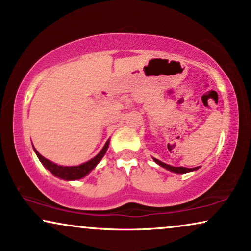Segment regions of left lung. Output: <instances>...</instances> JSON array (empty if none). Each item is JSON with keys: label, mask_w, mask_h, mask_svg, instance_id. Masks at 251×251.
Instances as JSON below:
<instances>
[{"label": "left lung", "mask_w": 251, "mask_h": 251, "mask_svg": "<svg viewBox=\"0 0 251 251\" xmlns=\"http://www.w3.org/2000/svg\"><path fill=\"white\" fill-rule=\"evenodd\" d=\"M154 161L161 166L162 168H166L167 170H170L173 171V173H176V174H186V173H190V171H194V170H198L199 167H195V168H184V167H173V166H169V164L167 163H163L161 162L160 160L157 159H154Z\"/></svg>", "instance_id": "left-lung-1"}]
</instances>
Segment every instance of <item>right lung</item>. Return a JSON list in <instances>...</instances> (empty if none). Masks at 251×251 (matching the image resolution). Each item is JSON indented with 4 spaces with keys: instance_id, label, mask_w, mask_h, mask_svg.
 Wrapping results in <instances>:
<instances>
[{
    "instance_id": "1",
    "label": "right lung",
    "mask_w": 251,
    "mask_h": 251,
    "mask_svg": "<svg viewBox=\"0 0 251 251\" xmlns=\"http://www.w3.org/2000/svg\"><path fill=\"white\" fill-rule=\"evenodd\" d=\"M108 145H109V140L106 142L105 146L102 147V150L94 157V159H91L90 161H88V162L85 163H82L80 166H75V167L58 166V164L51 162V161L46 159V157H43L35 149H34V151H35L36 155L41 161V163H42L48 170L51 171V174H53L54 176L65 180H76V179H81V178H83L84 176H87V175L90 173L96 166H97L99 161H100L102 159V156L105 155L106 151L108 149Z\"/></svg>"
}]
</instances>
